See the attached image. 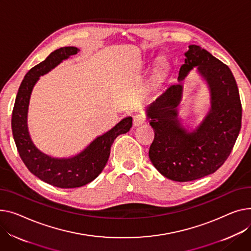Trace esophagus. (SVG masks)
<instances>
[{"instance_id": "esophagus-1", "label": "esophagus", "mask_w": 251, "mask_h": 251, "mask_svg": "<svg viewBox=\"0 0 251 251\" xmlns=\"http://www.w3.org/2000/svg\"><path fill=\"white\" fill-rule=\"evenodd\" d=\"M145 122H146V117L143 114H137L134 116V118H133V125L135 127L140 126Z\"/></svg>"}]
</instances>
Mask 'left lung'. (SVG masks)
<instances>
[{
    "label": "left lung",
    "mask_w": 251,
    "mask_h": 251,
    "mask_svg": "<svg viewBox=\"0 0 251 251\" xmlns=\"http://www.w3.org/2000/svg\"><path fill=\"white\" fill-rule=\"evenodd\" d=\"M177 82L170 85L146 108L154 140L149 158L165 177L190 181L215 173L230 155L241 128L242 107L230 69L206 49L189 45ZM207 83L211 107L203 121L191 131L181 125L177 106L182 81L194 68Z\"/></svg>",
    "instance_id": "1"
}]
</instances>
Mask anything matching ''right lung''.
<instances>
[{"label":"right lung","instance_id":"add662e5","mask_svg":"<svg viewBox=\"0 0 251 251\" xmlns=\"http://www.w3.org/2000/svg\"><path fill=\"white\" fill-rule=\"evenodd\" d=\"M78 51L79 49L74 46L61 47L32 68L21 82L12 114L13 137L27 169L41 180L61 189L78 188L93 181L106 166L114 140L132 127V117H126L103 135L94 139L82 151L68 158L49 156L33 143L27 124L32 90L40 75Z\"/></svg>","mask_w":251,"mask_h":251}]
</instances>
